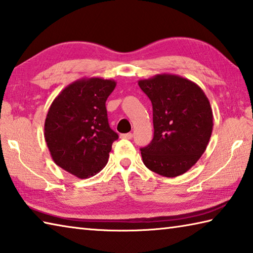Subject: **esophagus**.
I'll use <instances>...</instances> for the list:
<instances>
[{
	"label": "esophagus",
	"instance_id": "1",
	"mask_svg": "<svg viewBox=\"0 0 253 253\" xmlns=\"http://www.w3.org/2000/svg\"><path fill=\"white\" fill-rule=\"evenodd\" d=\"M121 138L131 139L132 138V134H131V132H128V134H123V135H121Z\"/></svg>",
	"mask_w": 253,
	"mask_h": 253
}]
</instances>
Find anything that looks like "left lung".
I'll return each mask as SVG.
<instances>
[{
  "label": "left lung",
  "mask_w": 253,
  "mask_h": 253,
  "mask_svg": "<svg viewBox=\"0 0 253 253\" xmlns=\"http://www.w3.org/2000/svg\"><path fill=\"white\" fill-rule=\"evenodd\" d=\"M153 104L154 138L141 148L145 166L165 177L187 172L208 146L213 126L204 90L181 76L158 74L138 81Z\"/></svg>",
  "instance_id": "left-lung-1"
}]
</instances>
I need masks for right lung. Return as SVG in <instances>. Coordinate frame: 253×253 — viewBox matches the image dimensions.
Listing matches in <instances>:
<instances>
[{
  "label": "right lung",
  "mask_w": 253,
  "mask_h": 253,
  "mask_svg": "<svg viewBox=\"0 0 253 253\" xmlns=\"http://www.w3.org/2000/svg\"><path fill=\"white\" fill-rule=\"evenodd\" d=\"M115 87L114 80H77L49 106L44 137L50 156L58 167L77 178H89L102 170L118 139L109 127L105 105Z\"/></svg>",
  "instance_id": "1"
}]
</instances>
